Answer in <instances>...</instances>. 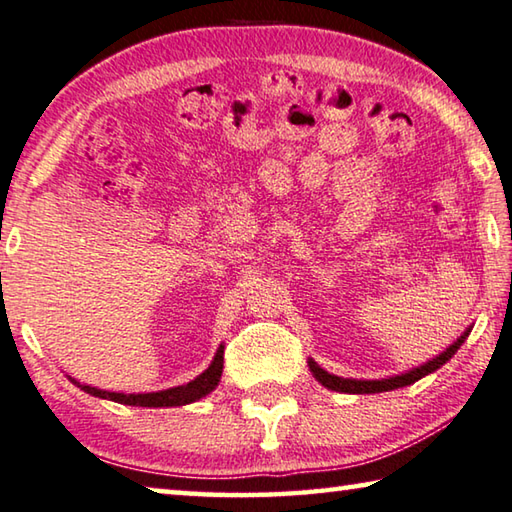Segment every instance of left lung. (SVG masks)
<instances>
[{
  "label": "left lung",
  "instance_id": "8db88e82",
  "mask_svg": "<svg viewBox=\"0 0 512 512\" xmlns=\"http://www.w3.org/2000/svg\"><path fill=\"white\" fill-rule=\"evenodd\" d=\"M469 332L472 328H467L462 335L453 342L446 351H442L440 355H435L433 360H428L424 364H419V367L399 373V376H389V378H380V380H358V378H342V376H335V373H328L326 369H321L319 364H316L312 358L307 360L310 364V371L312 376L319 380L323 387L332 389V392H342V394H378V392H389V389H399L405 385H412L417 383L419 378L428 376V373H433L442 367V364L449 362L453 355H456L458 348L462 346V342L469 337Z\"/></svg>",
  "mask_w": 512,
  "mask_h": 512
}]
</instances>
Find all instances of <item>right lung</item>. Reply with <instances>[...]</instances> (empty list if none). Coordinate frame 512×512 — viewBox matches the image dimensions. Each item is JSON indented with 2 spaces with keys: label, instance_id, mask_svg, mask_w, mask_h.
I'll return each mask as SVG.
<instances>
[{
  "label": "right lung",
  "instance_id": "obj_1",
  "mask_svg": "<svg viewBox=\"0 0 512 512\" xmlns=\"http://www.w3.org/2000/svg\"><path fill=\"white\" fill-rule=\"evenodd\" d=\"M223 344L218 346V351L214 355V360L209 367L191 380L186 385H177V387H168L161 389V392H148V394H123V392H107V389H97L91 385H81L75 378H70V383H75L79 389H84L86 394L97 396V399H107V401H116L123 405H139V408H175V405H186L193 401H200L202 396L212 394L214 389L221 383V373H223Z\"/></svg>",
  "mask_w": 512,
  "mask_h": 512
}]
</instances>
